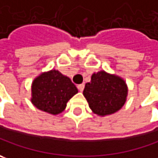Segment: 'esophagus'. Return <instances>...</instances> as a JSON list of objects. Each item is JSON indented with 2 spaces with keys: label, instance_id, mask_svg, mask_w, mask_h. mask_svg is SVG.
<instances>
[{
  "label": "esophagus",
  "instance_id": "esophagus-1",
  "mask_svg": "<svg viewBox=\"0 0 158 158\" xmlns=\"http://www.w3.org/2000/svg\"><path fill=\"white\" fill-rule=\"evenodd\" d=\"M84 87H85V85L84 84H80L78 86V89H79L80 92H82L83 90H84Z\"/></svg>",
  "mask_w": 158,
  "mask_h": 158
}]
</instances>
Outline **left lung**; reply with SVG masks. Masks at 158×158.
<instances>
[{
  "label": "left lung",
  "instance_id": "left-lung-1",
  "mask_svg": "<svg viewBox=\"0 0 158 158\" xmlns=\"http://www.w3.org/2000/svg\"><path fill=\"white\" fill-rule=\"evenodd\" d=\"M128 87L124 79L104 71L93 73L83 94L94 114L104 117L118 111L127 102Z\"/></svg>",
  "mask_w": 158,
  "mask_h": 158
}]
</instances>
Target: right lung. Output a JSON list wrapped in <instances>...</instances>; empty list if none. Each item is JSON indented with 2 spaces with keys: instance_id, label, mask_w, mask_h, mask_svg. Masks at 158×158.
I'll return each mask as SVG.
<instances>
[{
  "instance_id": "add662e5",
  "label": "right lung",
  "mask_w": 158,
  "mask_h": 158,
  "mask_svg": "<svg viewBox=\"0 0 158 158\" xmlns=\"http://www.w3.org/2000/svg\"><path fill=\"white\" fill-rule=\"evenodd\" d=\"M78 88L70 78L56 70L42 72L31 83V103L52 115L62 113Z\"/></svg>"
}]
</instances>
